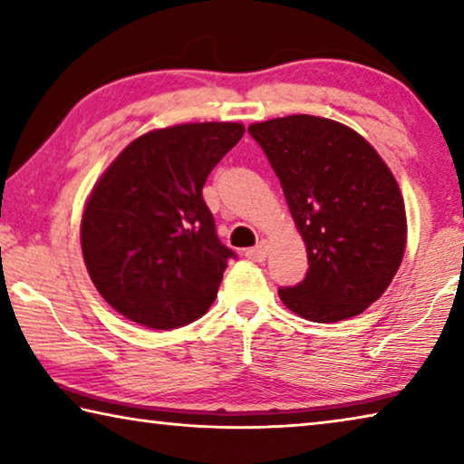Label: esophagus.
Masks as SVG:
<instances>
[{
	"mask_svg": "<svg viewBox=\"0 0 464 464\" xmlns=\"http://www.w3.org/2000/svg\"><path fill=\"white\" fill-rule=\"evenodd\" d=\"M251 262H264L266 260V256H268V241H260L257 243L256 247H251V249H247V254H246Z\"/></svg>",
	"mask_w": 464,
	"mask_h": 464,
	"instance_id": "obj_1",
	"label": "esophagus"
}]
</instances>
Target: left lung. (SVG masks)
Instances as JSON below:
<instances>
[{"label":"left lung","instance_id":"left-lung-1","mask_svg":"<svg viewBox=\"0 0 464 464\" xmlns=\"http://www.w3.org/2000/svg\"><path fill=\"white\" fill-rule=\"evenodd\" d=\"M307 247V276L280 301L315 324L360 315L401 266L405 202L382 157L354 129L311 114L249 124Z\"/></svg>","mask_w":464,"mask_h":464}]
</instances>
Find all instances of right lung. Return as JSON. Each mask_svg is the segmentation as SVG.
Returning a JSON list of instances; mask_svg holds the SVG:
<instances>
[{
  "label": "right lung",
  "instance_id": "1",
  "mask_svg": "<svg viewBox=\"0 0 464 464\" xmlns=\"http://www.w3.org/2000/svg\"><path fill=\"white\" fill-rule=\"evenodd\" d=\"M243 132L239 122L145 132L92 188L80 233L83 262L121 315L151 329H176L213 304L235 254L217 237L202 186Z\"/></svg>",
  "mask_w": 464,
  "mask_h": 464
}]
</instances>
